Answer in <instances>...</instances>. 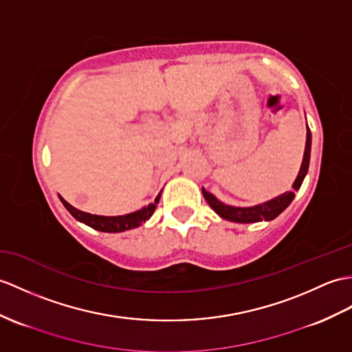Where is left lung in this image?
<instances>
[{"label":"left lung","mask_w":352,"mask_h":352,"mask_svg":"<svg viewBox=\"0 0 352 352\" xmlns=\"http://www.w3.org/2000/svg\"><path fill=\"white\" fill-rule=\"evenodd\" d=\"M310 146H312V135H310V130L307 127V133H306V146H305V156L303 162H301V166L298 170V175L296 178V182L292 184V190L285 192L276 198L265 201L263 204H258V206H252V207H234V206H228V204L219 201L213 193L207 192L202 187V195L206 201L208 202V206L213 208L216 213L225 219L230 220V222L235 223H255V222H270V220L276 219L279 216L282 211L288 208L289 204L292 202L294 196H296V192L300 189L301 183L307 174L309 169V162H310Z\"/></svg>","instance_id":"obj_1"}]
</instances>
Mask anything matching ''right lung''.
<instances>
[{"instance_id": "right-lung-1", "label": "right lung", "mask_w": 352, "mask_h": 352, "mask_svg": "<svg viewBox=\"0 0 352 352\" xmlns=\"http://www.w3.org/2000/svg\"><path fill=\"white\" fill-rule=\"evenodd\" d=\"M162 192L156 196L153 204H148V206L133 211V213L129 214H122V216H99V214H91V213H85V211H80L78 208H75L73 206L65 201L64 198L60 196V201L63 202V206L67 208L69 213L75 217L78 222H82L85 225H88L93 230L102 231V232H122L127 230H133V228L141 226L145 220H148L154 210H156V204H159Z\"/></svg>"}]
</instances>
